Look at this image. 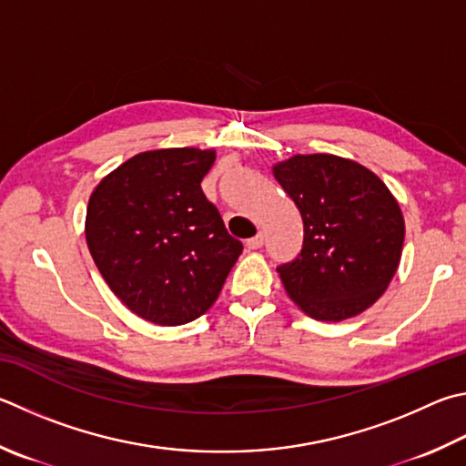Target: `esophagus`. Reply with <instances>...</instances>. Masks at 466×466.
I'll use <instances>...</instances> for the list:
<instances>
[{"label":"esophagus","instance_id":"esophagus-1","mask_svg":"<svg viewBox=\"0 0 466 466\" xmlns=\"http://www.w3.org/2000/svg\"><path fill=\"white\" fill-rule=\"evenodd\" d=\"M262 244H265V234L258 232L257 236H252V238L247 240V248H248V250H258V248L262 247Z\"/></svg>","mask_w":466,"mask_h":466}]
</instances>
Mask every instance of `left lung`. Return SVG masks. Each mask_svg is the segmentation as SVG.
I'll return each instance as SVG.
<instances>
[{
  "instance_id": "left-lung-1",
  "label": "left lung",
  "mask_w": 466,
  "mask_h": 466,
  "mask_svg": "<svg viewBox=\"0 0 466 466\" xmlns=\"http://www.w3.org/2000/svg\"><path fill=\"white\" fill-rule=\"evenodd\" d=\"M273 177L303 219V247L279 267L283 287L303 314L342 321L385 293L403 250L401 208L387 185L357 160L293 155Z\"/></svg>"
}]
</instances>
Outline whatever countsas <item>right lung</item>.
Wrapping results in <instances>:
<instances>
[{"instance_id": "obj_1", "label": "right lung", "mask_w": 466, "mask_h": 466, "mask_svg": "<svg viewBox=\"0 0 466 466\" xmlns=\"http://www.w3.org/2000/svg\"><path fill=\"white\" fill-rule=\"evenodd\" d=\"M214 163V148L138 152L89 196L93 262L116 298L152 324L204 316L242 252L201 191Z\"/></svg>"}]
</instances>
